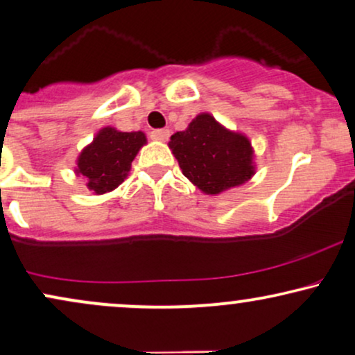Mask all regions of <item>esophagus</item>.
Segmentation results:
<instances>
[{"label": "esophagus", "instance_id": "obj_1", "mask_svg": "<svg viewBox=\"0 0 355 355\" xmlns=\"http://www.w3.org/2000/svg\"><path fill=\"white\" fill-rule=\"evenodd\" d=\"M150 137L154 139V141L165 142L170 137V131L168 129H155V131L150 132Z\"/></svg>", "mask_w": 355, "mask_h": 355}]
</instances>
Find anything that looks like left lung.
<instances>
[{"label": "left lung", "instance_id": "8db88e82", "mask_svg": "<svg viewBox=\"0 0 355 355\" xmlns=\"http://www.w3.org/2000/svg\"><path fill=\"white\" fill-rule=\"evenodd\" d=\"M168 147L182 173L206 195L244 185L255 173L249 137L224 128L209 113L198 114L185 131L175 132Z\"/></svg>", "mask_w": 355, "mask_h": 355}]
</instances>
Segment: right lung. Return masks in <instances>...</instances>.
Listing matches in <instances>:
<instances>
[{"instance_id":"obj_1","label":"right lung","mask_w":355,"mask_h":355,"mask_svg":"<svg viewBox=\"0 0 355 355\" xmlns=\"http://www.w3.org/2000/svg\"><path fill=\"white\" fill-rule=\"evenodd\" d=\"M146 144L147 137L142 131L123 132L106 125L80 152L75 175L82 177L95 195L113 191L125 180L134 157Z\"/></svg>"}]
</instances>
